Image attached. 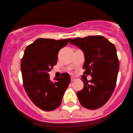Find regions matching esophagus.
I'll return each instance as SVG.
<instances>
[{
	"mask_svg": "<svg viewBox=\"0 0 133 133\" xmlns=\"http://www.w3.org/2000/svg\"><path fill=\"white\" fill-rule=\"evenodd\" d=\"M75 80H76V78H75V77H74V76H72V77H71V81H75Z\"/></svg>",
	"mask_w": 133,
	"mask_h": 133,
	"instance_id": "1",
	"label": "esophagus"
}]
</instances>
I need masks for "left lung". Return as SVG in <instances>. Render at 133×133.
Listing matches in <instances>:
<instances>
[{
  "mask_svg": "<svg viewBox=\"0 0 133 133\" xmlns=\"http://www.w3.org/2000/svg\"><path fill=\"white\" fill-rule=\"evenodd\" d=\"M70 43L83 50L84 73L92 77L83 81L84 88L77 92L78 100L85 108H99L108 102L116 85L120 65L115 46L102 35L76 38Z\"/></svg>",
  "mask_w": 133,
  "mask_h": 133,
  "instance_id": "obj_1",
  "label": "left lung"
}]
</instances>
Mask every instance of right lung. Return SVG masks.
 Listing matches in <instances>:
<instances>
[{"label":"right lung","instance_id":"add662e5","mask_svg":"<svg viewBox=\"0 0 133 133\" xmlns=\"http://www.w3.org/2000/svg\"><path fill=\"white\" fill-rule=\"evenodd\" d=\"M70 40L38 38L25 50L21 63L23 86L31 101L41 110L58 108L70 83L67 72L55 78V82L50 80L48 73L57 63L59 50Z\"/></svg>","mask_w":133,"mask_h":133}]
</instances>
